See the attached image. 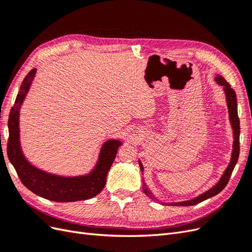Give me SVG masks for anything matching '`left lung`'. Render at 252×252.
I'll list each match as a JSON object with an SVG mask.
<instances>
[{"instance_id":"8db88e82","label":"left lung","mask_w":252,"mask_h":252,"mask_svg":"<svg viewBox=\"0 0 252 252\" xmlns=\"http://www.w3.org/2000/svg\"><path fill=\"white\" fill-rule=\"evenodd\" d=\"M215 81L219 84L220 86L223 87V90L226 95V103H227V107H228V114H229V122L232 128V133H233V143H232V151H231V157H230V161L229 164L227 165L226 169L224 170L223 174L220 175V180L216 185H213L210 189L206 190L205 192L196 195L192 199L186 200V201H181V202H162L161 200L157 197L154 192L148 188L144 180V167L141 162V159L139 158V165L142 171V181H143V191L146 194L149 199L157 201L161 204H166V205H171V206H192L199 204L205 200L209 199V197H212L220 193L222 190L226 187L228 181L230 179V175L233 171L234 166L236 165V162H238L239 155H240V120L238 116V104H236V95L234 90L231 88V86L226 82V80L222 77V75L217 74L215 77Z\"/></svg>"}]
</instances>
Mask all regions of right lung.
<instances>
[{
	"instance_id": "1",
	"label": "right lung",
	"mask_w": 252,
	"mask_h": 252,
	"mask_svg": "<svg viewBox=\"0 0 252 252\" xmlns=\"http://www.w3.org/2000/svg\"><path fill=\"white\" fill-rule=\"evenodd\" d=\"M36 69L23 80L16 102L8 119L9 140L7 155L20 180L30 191L55 202L67 203L91 199L100 193L106 183L107 173L123 142L109 139L102 144L94 168L85 174L60 175L45 171L33 165L25 157L20 141V110L35 78Z\"/></svg>"
}]
</instances>
